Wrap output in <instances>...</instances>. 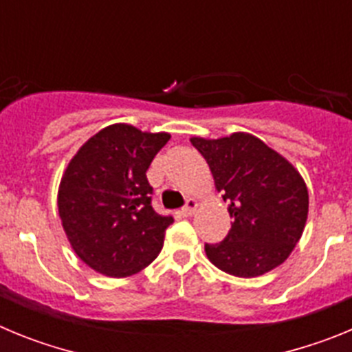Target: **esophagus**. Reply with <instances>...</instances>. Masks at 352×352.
<instances>
[{
  "instance_id": "esophagus-1",
  "label": "esophagus",
  "mask_w": 352,
  "mask_h": 352,
  "mask_svg": "<svg viewBox=\"0 0 352 352\" xmlns=\"http://www.w3.org/2000/svg\"><path fill=\"white\" fill-rule=\"evenodd\" d=\"M197 206H199L197 199H188L185 206L182 208V214H183V217H190V214L195 213Z\"/></svg>"
}]
</instances>
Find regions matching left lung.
<instances>
[{"mask_svg": "<svg viewBox=\"0 0 352 352\" xmlns=\"http://www.w3.org/2000/svg\"><path fill=\"white\" fill-rule=\"evenodd\" d=\"M190 142L206 158L232 219L223 241L204 245L208 259L243 278L272 272L287 259L307 222L309 192L300 173L250 133Z\"/></svg>", "mask_w": 352, "mask_h": 352, "instance_id": "1", "label": "left lung"}]
</instances>
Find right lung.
<instances>
[{
    "label": "right lung",
    "mask_w": 352,
    "mask_h": 352,
    "mask_svg": "<svg viewBox=\"0 0 352 352\" xmlns=\"http://www.w3.org/2000/svg\"><path fill=\"white\" fill-rule=\"evenodd\" d=\"M169 139L118 123L84 142L68 164L58 210L72 248L95 272L129 276L160 254L174 219L151 206L146 170Z\"/></svg>",
    "instance_id": "1"
}]
</instances>
